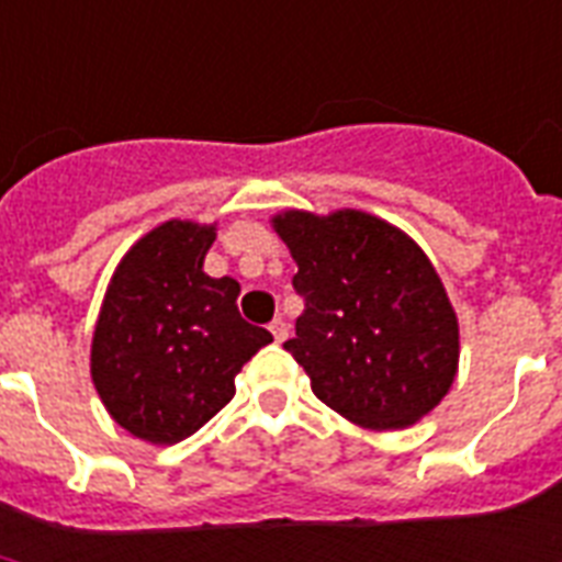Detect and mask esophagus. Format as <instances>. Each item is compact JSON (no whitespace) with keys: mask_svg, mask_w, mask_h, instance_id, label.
I'll list each match as a JSON object with an SVG mask.
<instances>
[{"mask_svg":"<svg viewBox=\"0 0 562 562\" xmlns=\"http://www.w3.org/2000/svg\"><path fill=\"white\" fill-rule=\"evenodd\" d=\"M268 329H271L273 341H285V338H289V324H285L282 317H273L271 326H268Z\"/></svg>","mask_w":562,"mask_h":562,"instance_id":"obj_1","label":"esophagus"}]
</instances>
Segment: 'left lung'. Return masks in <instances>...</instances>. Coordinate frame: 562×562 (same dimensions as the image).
<instances>
[{"instance_id": "1", "label": "left lung", "mask_w": 562, "mask_h": 562, "mask_svg": "<svg viewBox=\"0 0 562 562\" xmlns=\"http://www.w3.org/2000/svg\"><path fill=\"white\" fill-rule=\"evenodd\" d=\"M306 308L285 350L329 408L361 428H408L440 405L461 333L423 247L361 210L277 212Z\"/></svg>"}]
</instances>
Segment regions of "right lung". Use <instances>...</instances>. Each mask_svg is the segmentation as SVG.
Listing matches in <instances>:
<instances>
[{
  "label": "right lung",
  "mask_w": 562,
  "mask_h": 562,
  "mask_svg": "<svg viewBox=\"0 0 562 562\" xmlns=\"http://www.w3.org/2000/svg\"><path fill=\"white\" fill-rule=\"evenodd\" d=\"M215 224L162 221L136 241L104 291L90 373L119 426L154 446L187 440L236 393V375L271 344L238 315V282L203 273Z\"/></svg>",
  "instance_id": "1"
}]
</instances>
